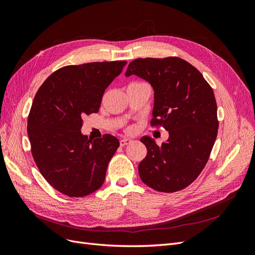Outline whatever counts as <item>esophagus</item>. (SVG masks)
<instances>
[{"mask_svg":"<svg viewBox=\"0 0 255 255\" xmlns=\"http://www.w3.org/2000/svg\"><path fill=\"white\" fill-rule=\"evenodd\" d=\"M130 142H132V140L128 139V138H122V139H120V145L121 146H126V145L129 144Z\"/></svg>","mask_w":255,"mask_h":255,"instance_id":"34e87169","label":"esophagus"}]
</instances>
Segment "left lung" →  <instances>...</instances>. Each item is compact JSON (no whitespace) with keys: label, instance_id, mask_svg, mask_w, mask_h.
Listing matches in <instances>:
<instances>
[{"label":"left lung","instance_id":"1","mask_svg":"<svg viewBox=\"0 0 255 255\" xmlns=\"http://www.w3.org/2000/svg\"><path fill=\"white\" fill-rule=\"evenodd\" d=\"M138 75L154 88L151 127H163L169 139L157 145L142 137L146 156L138 166L141 181L160 192L183 190L210 158L219 122L213 88L198 69L180 57L137 58L126 75Z\"/></svg>","mask_w":255,"mask_h":255}]
</instances>
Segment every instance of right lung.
Segmentation results:
<instances>
[{"label":"right lung","instance_id":"1","mask_svg":"<svg viewBox=\"0 0 255 255\" xmlns=\"http://www.w3.org/2000/svg\"><path fill=\"white\" fill-rule=\"evenodd\" d=\"M126 60L65 66L38 89L27 119L30 150L40 173L68 197H85L102 186L119 140L105 134L94 141L81 133L85 115L98 113L109 85Z\"/></svg>","mask_w":255,"mask_h":255}]
</instances>
